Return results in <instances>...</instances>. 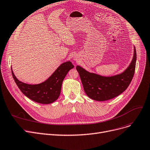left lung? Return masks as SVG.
Listing matches in <instances>:
<instances>
[{
    "instance_id": "obj_1",
    "label": "left lung",
    "mask_w": 150,
    "mask_h": 150,
    "mask_svg": "<svg viewBox=\"0 0 150 150\" xmlns=\"http://www.w3.org/2000/svg\"><path fill=\"white\" fill-rule=\"evenodd\" d=\"M133 59L129 67L122 73L112 76H103L90 73L77 66L79 72L86 95L95 100L105 101L112 99L125 91L131 83L135 69L137 54L134 47Z\"/></svg>"
}]
</instances>
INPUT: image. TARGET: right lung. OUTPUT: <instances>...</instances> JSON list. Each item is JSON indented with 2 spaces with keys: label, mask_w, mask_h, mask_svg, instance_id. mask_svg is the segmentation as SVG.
Masks as SVG:
<instances>
[{
  "label": "right lung",
  "mask_w": 150,
  "mask_h": 150,
  "mask_svg": "<svg viewBox=\"0 0 150 150\" xmlns=\"http://www.w3.org/2000/svg\"><path fill=\"white\" fill-rule=\"evenodd\" d=\"M74 67L70 61L62 63L46 81L38 84H29L19 81L12 69L11 73L18 87L25 96L34 102L48 104L54 102L59 97L64 78Z\"/></svg>",
  "instance_id": "1"
}]
</instances>
